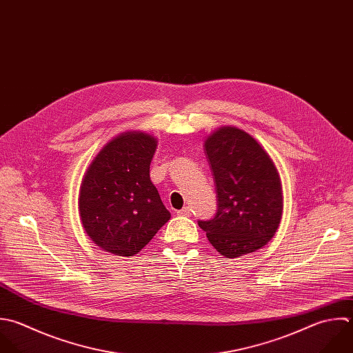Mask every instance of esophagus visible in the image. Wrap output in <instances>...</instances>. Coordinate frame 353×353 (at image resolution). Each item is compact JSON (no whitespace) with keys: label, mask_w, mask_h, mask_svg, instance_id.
Masks as SVG:
<instances>
[{"label":"esophagus","mask_w":353,"mask_h":353,"mask_svg":"<svg viewBox=\"0 0 353 353\" xmlns=\"http://www.w3.org/2000/svg\"><path fill=\"white\" fill-rule=\"evenodd\" d=\"M191 213H192V210L188 206H184L181 210L177 212V214H180V216H191Z\"/></svg>","instance_id":"1"}]
</instances>
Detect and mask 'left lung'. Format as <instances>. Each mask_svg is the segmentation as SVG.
<instances>
[{
	"mask_svg": "<svg viewBox=\"0 0 353 353\" xmlns=\"http://www.w3.org/2000/svg\"><path fill=\"white\" fill-rule=\"evenodd\" d=\"M217 194V213L199 220L209 242L235 259L265 246L283 210L279 173L263 147L246 132L220 128L205 141Z\"/></svg>",
	"mask_w": 353,
	"mask_h": 353,
	"instance_id": "8db88e82",
	"label": "left lung"
}]
</instances>
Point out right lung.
I'll return each instance as SVG.
<instances>
[{"mask_svg": "<svg viewBox=\"0 0 353 353\" xmlns=\"http://www.w3.org/2000/svg\"><path fill=\"white\" fill-rule=\"evenodd\" d=\"M157 140L129 132L111 140L90 163L79 190L89 238L117 256L137 254L170 219L150 179Z\"/></svg>", "mask_w": 353, "mask_h": 353, "instance_id": "obj_1", "label": "right lung"}]
</instances>
